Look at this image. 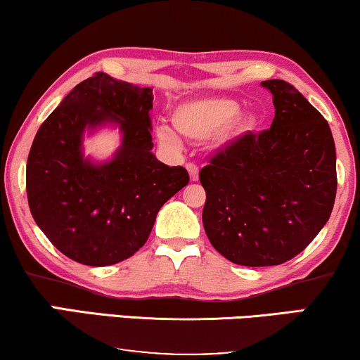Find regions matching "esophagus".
Returning <instances> with one entry per match:
<instances>
[{
  "label": "esophagus",
  "mask_w": 360,
  "mask_h": 360,
  "mask_svg": "<svg viewBox=\"0 0 360 360\" xmlns=\"http://www.w3.org/2000/svg\"><path fill=\"white\" fill-rule=\"evenodd\" d=\"M186 170H188L191 181H198V167L195 164H186Z\"/></svg>",
  "instance_id": "obj_1"
}]
</instances>
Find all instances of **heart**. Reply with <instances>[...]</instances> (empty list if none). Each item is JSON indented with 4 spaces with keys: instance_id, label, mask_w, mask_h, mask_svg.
<instances>
[{
    "instance_id": "b5f03b06",
    "label": "heart",
    "mask_w": 360,
    "mask_h": 360,
    "mask_svg": "<svg viewBox=\"0 0 360 360\" xmlns=\"http://www.w3.org/2000/svg\"><path fill=\"white\" fill-rule=\"evenodd\" d=\"M240 103L228 96H205L180 103L172 111V124L188 141H206L218 134L219 144L239 139L259 127L255 112H239ZM157 139L167 147L179 146V137L169 127H157Z\"/></svg>"
}]
</instances>
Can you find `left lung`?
Listing matches in <instances>:
<instances>
[{"mask_svg": "<svg viewBox=\"0 0 360 360\" xmlns=\"http://www.w3.org/2000/svg\"><path fill=\"white\" fill-rule=\"evenodd\" d=\"M260 85L274 96L270 129L239 137L200 172L206 236L245 267L302 252L328 223L338 186L336 147L321 112L287 82Z\"/></svg>", "mask_w": 360, "mask_h": 360, "instance_id": "8db88e82", "label": "left lung"}]
</instances>
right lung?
<instances>
[{
  "instance_id": "add662e5",
  "label": "right lung",
  "mask_w": 360,
  "mask_h": 360,
  "mask_svg": "<svg viewBox=\"0 0 360 360\" xmlns=\"http://www.w3.org/2000/svg\"><path fill=\"white\" fill-rule=\"evenodd\" d=\"M152 90L98 72L73 88L39 127L26 167L31 214L47 239L75 262L105 267L134 255L157 213L188 185L184 167L152 154ZM117 127L111 160L82 154V136Z\"/></svg>"
}]
</instances>
